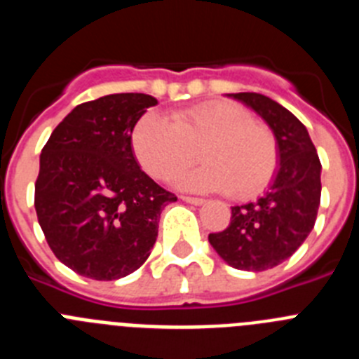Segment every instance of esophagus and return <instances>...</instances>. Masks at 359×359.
<instances>
[{
	"label": "esophagus",
	"mask_w": 359,
	"mask_h": 359,
	"mask_svg": "<svg viewBox=\"0 0 359 359\" xmlns=\"http://www.w3.org/2000/svg\"><path fill=\"white\" fill-rule=\"evenodd\" d=\"M182 199L185 203H190V205H196V207H199V205H203V203H205V199H201V198H190V196H182Z\"/></svg>",
	"instance_id": "1"
}]
</instances>
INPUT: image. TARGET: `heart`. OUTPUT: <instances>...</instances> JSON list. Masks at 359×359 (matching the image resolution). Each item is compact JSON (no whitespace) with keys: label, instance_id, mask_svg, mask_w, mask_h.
I'll list each match as a JSON object with an SVG mask.
<instances>
[{"label":"heart","instance_id":"b5f03b06","mask_svg":"<svg viewBox=\"0 0 359 359\" xmlns=\"http://www.w3.org/2000/svg\"><path fill=\"white\" fill-rule=\"evenodd\" d=\"M131 145L138 163L161 182L190 167L201 149L207 165L183 176L180 185L198 192L228 190L233 199L261 194L278 167L273 133L246 107L226 100L176 111L172 122L145 113L133 128Z\"/></svg>","mask_w":359,"mask_h":359}]
</instances>
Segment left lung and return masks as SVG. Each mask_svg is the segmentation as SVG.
Here are the masks:
<instances>
[{
  "instance_id": "1",
  "label": "left lung",
  "mask_w": 359,
  "mask_h": 359,
  "mask_svg": "<svg viewBox=\"0 0 359 359\" xmlns=\"http://www.w3.org/2000/svg\"><path fill=\"white\" fill-rule=\"evenodd\" d=\"M253 109L273 131L278 169L266 194L253 203L231 207L226 230L210 233L212 248L226 264L264 271L287 261L315 226L320 207L318 154L297 116L261 93H228Z\"/></svg>"
}]
</instances>
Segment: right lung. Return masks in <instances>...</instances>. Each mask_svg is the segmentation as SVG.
<instances>
[{"label": "right lung", "mask_w": 359, "mask_h": 359, "mask_svg": "<svg viewBox=\"0 0 359 359\" xmlns=\"http://www.w3.org/2000/svg\"><path fill=\"white\" fill-rule=\"evenodd\" d=\"M158 100L106 95L73 107L41 151L36 212L46 243L82 277L116 280L140 268L176 196L140 169L135 123Z\"/></svg>", "instance_id": "right-lung-1"}]
</instances>
